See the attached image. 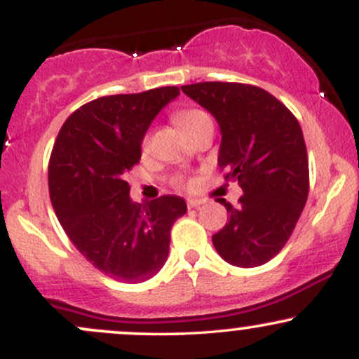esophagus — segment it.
<instances>
[{
	"label": "esophagus",
	"mask_w": 359,
	"mask_h": 359,
	"mask_svg": "<svg viewBox=\"0 0 359 359\" xmlns=\"http://www.w3.org/2000/svg\"><path fill=\"white\" fill-rule=\"evenodd\" d=\"M205 203L204 199H189L187 201V208L189 209H196V208H199V205H203Z\"/></svg>",
	"instance_id": "obj_1"
}]
</instances>
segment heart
I'll list each match as a JSON object with an SVG mask.
<instances>
[{"instance_id": "b5f03b06", "label": "heart", "mask_w": 359, "mask_h": 359, "mask_svg": "<svg viewBox=\"0 0 359 359\" xmlns=\"http://www.w3.org/2000/svg\"><path fill=\"white\" fill-rule=\"evenodd\" d=\"M174 119L185 135H191L197 126H201L204 121H208L209 116L204 113V111H201V109L187 108V109L177 111ZM147 145H148V135L145 138H143V147H147Z\"/></svg>"}]
</instances>
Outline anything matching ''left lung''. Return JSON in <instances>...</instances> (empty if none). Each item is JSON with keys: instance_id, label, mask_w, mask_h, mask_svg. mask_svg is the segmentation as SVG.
<instances>
[{"instance_id": "8db88e82", "label": "left lung", "mask_w": 359, "mask_h": 359, "mask_svg": "<svg viewBox=\"0 0 359 359\" xmlns=\"http://www.w3.org/2000/svg\"><path fill=\"white\" fill-rule=\"evenodd\" d=\"M182 93L221 128L217 165L243 189L229 221L212 236L224 262L253 269L270 262L294 231L309 196V160L297 118L277 97L240 82H197Z\"/></svg>"}]
</instances>
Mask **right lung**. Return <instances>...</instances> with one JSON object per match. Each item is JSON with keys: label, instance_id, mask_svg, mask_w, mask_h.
<instances>
[{"label": "right lung", "instance_id": "1", "mask_svg": "<svg viewBox=\"0 0 359 359\" xmlns=\"http://www.w3.org/2000/svg\"><path fill=\"white\" fill-rule=\"evenodd\" d=\"M180 94L167 86L104 96L65 119L48 162L53 211L72 245L113 280L140 283L165 265L170 229L187 211L179 196L130 199V172L142 158L148 126Z\"/></svg>", "mask_w": 359, "mask_h": 359}]
</instances>
